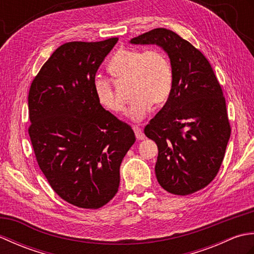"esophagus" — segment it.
<instances>
[{"mask_svg": "<svg viewBox=\"0 0 254 254\" xmlns=\"http://www.w3.org/2000/svg\"><path fill=\"white\" fill-rule=\"evenodd\" d=\"M133 130H134V133H135V136H136L137 139H144L145 138V135H144L143 130L141 127H137V126H134Z\"/></svg>", "mask_w": 254, "mask_h": 254, "instance_id": "esophagus-1", "label": "esophagus"}]
</instances>
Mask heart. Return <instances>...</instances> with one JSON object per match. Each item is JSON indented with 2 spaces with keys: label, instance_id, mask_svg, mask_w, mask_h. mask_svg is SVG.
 Instances as JSON below:
<instances>
[{
  "label": "heart",
  "instance_id": "obj_1",
  "mask_svg": "<svg viewBox=\"0 0 254 254\" xmlns=\"http://www.w3.org/2000/svg\"><path fill=\"white\" fill-rule=\"evenodd\" d=\"M108 69L119 82H130L132 102L127 116L133 121L142 120L152 105L160 106L169 98L174 74L169 59L159 49H120L112 57ZM94 90L99 104L107 110L123 111L124 102L109 79L97 77Z\"/></svg>",
  "mask_w": 254,
  "mask_h": 254
}]
</instances>
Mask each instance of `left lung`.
I'll return each instance as SVG.
<instances>
[{"label":"left lung","instance_id":"left-lung-1","mask_svg":"<svg viewBox=\"0 0 254 254\" xmlns=\"http://www.w3.org/2000/svg\"><path fill=\"white\" fill-rule=\"evenodd\" d=\"M130 42L158 46L170 59V96L144 133L158 146L159 185L189 195L209 185L223 163L231 130L222 87L203 53L172 30L156 28Z\"/></svg>","mask_w":254,"mask_h":254}]
</instances>
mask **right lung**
I'll list each match as a JSON object with an SVG mask.
<instances>
[{
    "label": "right lung",
    "instance_id": "obj_1",
    "mask_svg": "<svg viewBox=\"0 0 254 254\" xmlns=\"http://www.w3.org/2000/svg\"><path fill=\"white\" fill-rule=\"evenodd\" d=\"M118 38L72 41L52 53L28 95V133L41 171L59 196L82 208L116 195L120 165L135 142L128 124L104 109L94 82Z\"/></svg>",
    "mask_w": 254,
    "mask_h": 254
}]
</instances>
